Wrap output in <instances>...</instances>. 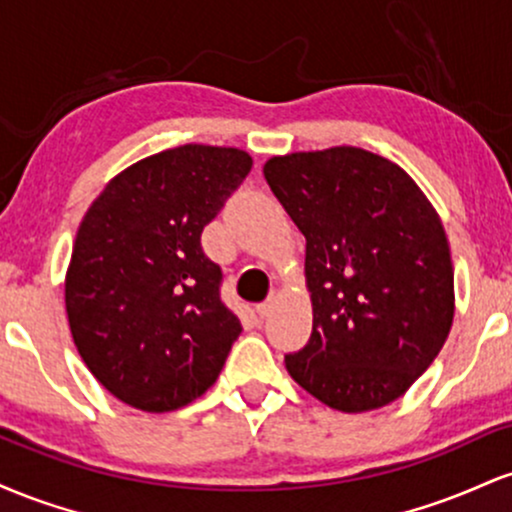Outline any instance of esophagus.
<instances>
[{"mask_svg":"<svg viewBox=\"0 0 512 512\" xmlns=\"http://www.w3.org/2000/svg\"><path fill=\"white\" fill-rule=\"evenodd\" d=\"M274 303H276V298H274V296H269L267 301L257 305V315H260L262 320H264V317H269V315H272V310H274Z\"/></svg>","mask_w":512,"mask_h":512,"instance_id":"obj_1","label":"esophagus"}]
</instances>
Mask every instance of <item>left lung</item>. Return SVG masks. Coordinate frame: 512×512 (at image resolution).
Returning <instances> with one entry per match:
<instances>
[{"label": "left lung", "instance_id": "obj_1", "mask_svg": "<svg viewBox=\"0 0 512 512\" xmlns=\"http://www.w3.org/2000/svg\"><path fill=\"white\" fill-rule=\"evenodd\" d=\"M264 180L305 236L313 334L286 370L327 407L402 397L448 339V238L424 192L387 158L332 146L274 156Z\"/></svg>", "mask_w": 512, "mask_h": 512}]
</instances>
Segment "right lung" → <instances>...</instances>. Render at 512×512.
<instances>
[{"label": "right lung", "mask_w": 512, "mask_h": 512, "mask_svg": "<svg viewBox=\"0 0 512 512\" xmlns=\"http://www.w3.org/2000/svg\"><path fill=\"white\" fill-rule=\"evenodd\" d=\"M250 168L240 149L185 144L122 170L86 211L64 281L69 330L129 407L158 414L204 395L243 332L202 231Z\"/></svg>", "instance_id": "right-lung-1"}]
</instances>
